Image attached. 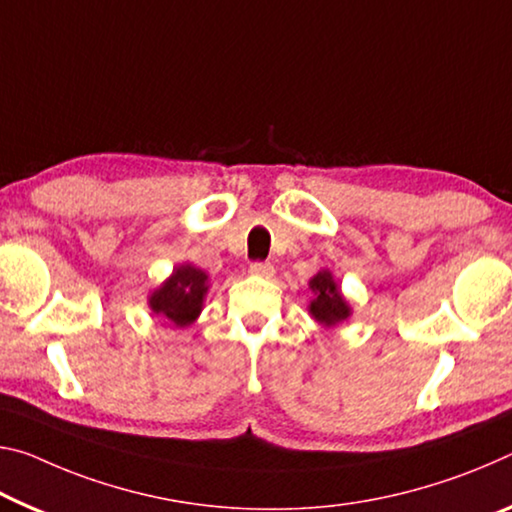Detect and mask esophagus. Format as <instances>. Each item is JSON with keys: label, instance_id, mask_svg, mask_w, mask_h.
Listing matches in <instances>:
<instances>
[{"label": "esophagus", "instance_id": "34e87169", "mask_svg": "<svg viewBox=\"0 0 512 512\" xmlns=\"http://www.w3.org/2000/svg\"><path fill=\"white\" fill-rule=\"evenodd\" d=\"M273 271H275L273 264H269V262H253V264H250V273L262 275V278H271Z\"/></svg>", "mask_w": 512, "mask_h": 512}]
</instances>
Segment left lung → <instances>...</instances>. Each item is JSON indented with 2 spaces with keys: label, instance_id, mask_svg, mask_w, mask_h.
<instances>
[{
  "label": "left lung",
  "instance_id": "1",
  "mask_svg": "<svg viewBox=\"0 0 512 512\" xmlns=\"http://www.w3.org/2000/svg\"><path fill=\"white\" fill-rule=\"evenodd\" d=\"M310 287L316 296L310 305V312L316 321L323 323V326H335V323L346 319L348 305L342 294H339L335 280H332V275L328 271L316 273Z\"/></svg>",
  "mask_w": 512,
  "mask_h": 512
}]
</instances>
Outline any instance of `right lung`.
Returning a JSON list of instances; mask_svg holds the SVG:
<instances>
[{"label":"right lung","instance_id":"obj_1","mask_svg":"<svg viewBox=\"0 0 512 512\" xmlns=\"http://www.w3.org/2000/svg\"><path fill=\"white\" fill-rule=\"evenodd\" d=\"M207 294V275L193 266H180L164 287L150 296L152 312L166 316L175 326H189L202 310Z\"/></svg>","mask_w":512,"mask_h":512}]
</instances>
